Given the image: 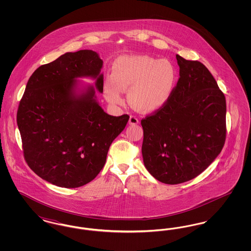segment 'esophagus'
<instances>
[{
  "mask_svg": "<svg viewBox=\"0 0 251 251\" xmlns=\"http://www.w3.org/2000/svg\"><path fill=\"white\" fill-rule=\"evenodd\" d=\"M138 123V119L135 116H131L129 119V124L131 125H136Z\"/></svg>",
  "mask_w": 251,
  "mask_h": 251,
  "instance_id": "1",
  "label": "esophagus"
}]
</instances>
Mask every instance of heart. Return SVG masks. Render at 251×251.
<instances>
[{
  "label": "heart",
  "mask_w": 251,
  "mask_h": 251,
  "mask_svg": "<svg viewBox=\"0 0 251 251\" xmlns=\"http://www.w3.org/2000/svg\"><path fill=\"white\" fill-rule=\"evenodd\" d=\"M177 72L167 59L148 55H125L116 60L112 76L103 84L105 99L112 104L123 102V91L129 90L131 105L151 113L164 107L174 92Z\"/></svg>",
  "instance_id": "1"
}]
</instances>
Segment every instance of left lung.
I'll list each match as a JSON object with an SVG mask.
<instances>
[{"label":"left lung","instance_id":"obj_1","mask_svg":"<svg viewBox=\"0 0 251 251\" xmlns=\"http://www.w3.org/2000/svg\"><path fill=\"white\" fill-rule=\"evenodd\" d=\"M176 58L179 78L170 100L141 120L144 166L167 184L199 176L226 139V99L214 76L199 61Z\"/></svg>","mask_w":251,"mask_h":251}]
</instances>
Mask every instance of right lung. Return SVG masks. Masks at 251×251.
Here are the masks:
<instances>
[{
	"label": "right lung",
	"instance_id": "obj_1",
	"mask_svg": "<svg viewBox=\"0 0 251 251\" xmlns=\"http://www.w3.org/2000/svg\"><path fill=\"white\" fill-rule=\"evenodd\" d=\"M102 65L94 50L66 52L40 66L26 84L17 113L24 158L51 184L76 188L95 179L129 120L108 115L97 100L96 91H103ZM82 77L95 79L96 86L83 84Z\"/></svg>",
	"mask_w": 251,
	"mask_h": 251
}]
</instances>
